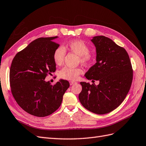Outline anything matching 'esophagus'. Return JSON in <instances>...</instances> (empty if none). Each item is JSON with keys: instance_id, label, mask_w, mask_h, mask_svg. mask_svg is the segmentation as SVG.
Wrapping results in <instances>:
<instances>
[{"instance_id": "esophagus-1", "label": "esophagus", "mask_w": 146, "mask_h": 146, "mask_svg": "<svg viewBox=\"0 0 146 146\" xmlns=\"http://www.w3.org/2000/svg\"><path fill=\"white\" fill-rule=\"evenodd\" d=\"M76 82H73V81H70V86H72V85H73V84H76Z\"/></svg>"}]
</instances>
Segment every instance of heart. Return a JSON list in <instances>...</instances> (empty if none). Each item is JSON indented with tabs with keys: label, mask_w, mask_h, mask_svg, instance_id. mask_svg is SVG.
I'll list each match as a JSON object with an SVG mask.
<instances>
[{
	"label": "heart",
	"mask_w": 146,
	"mask_h": 146,
	"mask_svg": "<svg viewBox=\"0 0 146 146\" xmlns=\"http://www.w3.org/2000/svg\"><path fill=\"white\" fill-rule=\"evenodd\" d=\"M64 48L66 50L79 55V60L82 64L88 66L92 64L93 56L89 52L90 47L84 41L80 39L70 40L64 45ZM64 49L61 46H59L54 51L53 58L56 65H60L63 63L65 54H66ZM81 72L82 70L80 68L66 67L60 70L59 76L61 78L69 80V81H76Z\"/></svg>",
	"instance_id": "heart-1"
}]
</instances>
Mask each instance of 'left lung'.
Returning <instances> with one entry per match:
<instances>
[{"mask_svg":"<svg viewBox=\"0 0 146 146\" xmlns=\"http://www.w3.org/2000/svg\"><path fill=\"white\" fill-rule=\"evenodd\" d=\"M91 41L96 47V63L85 76L100 84L80 82L82 89L79 100L88 110L103 115L116 109L124 100L132 82L133 70L126 50L109 37L95 36Z\"/></svg>","mask_w":146,"mask_h":146,"instance_id":"obj_1","label":"left lung"}]
</instances>
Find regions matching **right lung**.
<instances>
[{"instance_id":"1","label":"right lung","mask_w":146,"mask_h":146,"mask_svg":"<svg viewBox=\"0 0 146 146\" xmlns=\"http://www.w3.org/2000/svg\"><path fill=\"white\" fill-rule=\"evenodd\" d=\"M58 36L40 37L18 52L10 70L12 95L18 105L29 114L44 117L52 114L61 105L63 95L70 86L60 79L54 85L46 82L48 74L56 71L53 54L59 45Z\"/></svg>"}]
</instances>
